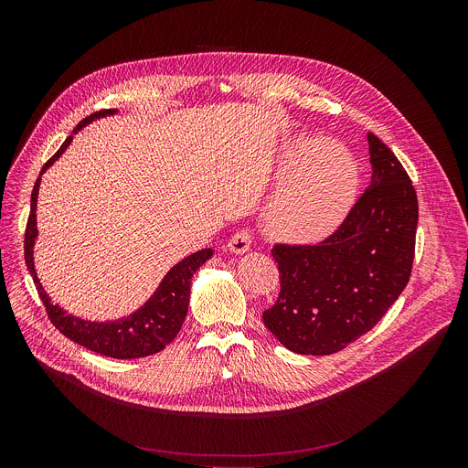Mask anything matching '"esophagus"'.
Returning a JSON list of instances; mask_svg holds the SVG:
<instances>
[{
  "label": "esophagus",
  "mask_w": 468,
  "mask_h": 468,
  "mask_svg": "<svg viewBox=\"0 0 468 468\" xmlns=\"http://www.w3.org/2000/svg\"><path fill=\"white\" fill-rule=\"evenodd\" d=\"M251 239H253L251 229H250V228H242V229L235 231V235L229 239L228 246H229V250H231L233 253H244V251L250 250Z\"/></svg>",
  "instance_id": "1"
}]
</instances>
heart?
Returning <instances> with one entry per match:
<instances>
[{"label": "heart", "instance_id": "b5f03b06", "mask_svg": "<svg viewBox=\"0 0 468 468\" xmlns=\"http://www.w3.org/2000/svg\"><path fill=\"white\" fill-rule=\"evenodd\" d=\"M357 186L352 155L335 143L305 148L271 207V228L283 239L309 242L335 229Z\"/></svg>", "mask_w": 468, "mask_h": 468}]
</instances>
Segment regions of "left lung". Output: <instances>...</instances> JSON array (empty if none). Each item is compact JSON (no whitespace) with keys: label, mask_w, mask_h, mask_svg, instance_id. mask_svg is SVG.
<instances>
[{"label":"left lung","mask_w":468,"mask_h":468,"mask_svg":"<svg viewBox=\"0 0 468 468\" xmlns=\"http://www.w3.org/2000/svg\"><path fill=\"white\" fill-rule=\"evenodd\" d=\"M370 186L316 244H274L280 296L262 313L296 354L341 352L370 331L406 289L415 257L417 192L406 168L368 133Z\"/></svg>","instance_id":"1"}]
</instances>
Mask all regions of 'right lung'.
<instances>
[{"label": "right lung", "mask_w": 468, "mask_h": 468, "mask_svg": "<svg viewBox=\"0 0 468 468\" xmlns=\"http://www.w3.org/2000/svg\"><path fill=\"white\" fill-rule=\"evenodd\" d=\"M112 109H103L98 111L85 120H81L76 127L81 129L85 123H89L94 118L112 114ZM74 131V133H76ZM72 141V135L62 143V146L57 150V154L42 166V172L60 157V154L69 148ZM40 172V174H42ZM38 185L40 177L35 183V188L31 192V211L26 226V240H24V251H26V264L33 276L35 287L38 291V296L46 307L48 318L51 324L62 333L64 337H69L70 341L112 359H137V357H146L154 356L165 346H168L176 335L179 333L183 320L188 311V298H190V278L192 274L202 266L211 255L213 250L206 248L199 250L181 262H177L174 269L166 274L159 289L154 292V296L137 311L129 314L127 318L116 320V322H105V324H96V322H85L80 320L72 314H66L58 305H53L44 292L37 274H35V266H33V242L37 237V196H38Z\"/></svg>", "instance_id": "right-lung-1"}]
</instances>
